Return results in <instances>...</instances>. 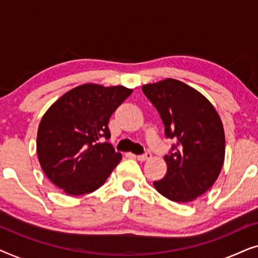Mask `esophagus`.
<instances>
[{"label":"esophagus","mask_w":258,"mask_h":258,"mask_svg":"<svg viewBox=\"0 0 258 258\" xmlns=\"http://www.w3.org/2000/svg\"><path fill=\"white\" fill-rule=\"evenodd\" d=\"M150 158H151V153H150V151H146V153H144V154L139 155V156H137V160L141 161V162L150 160Z\"/></svg>","instance_id":"obj_1"}]
</instances>
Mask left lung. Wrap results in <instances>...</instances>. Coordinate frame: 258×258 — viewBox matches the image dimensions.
<instances>
[{"instance_id": "8db88e82", "label": "left lung", "mask_w": 258, "mask_h": 258, "mask_svg": "<svg viewBox=\"0 0 258 258\" xmlns=\"http://www.w3.org/2000/svg\"><path fill=\"white\" fill-rule=\"evenodd\" d=\"M160 114L167 139L168 171L155 188L174 202H191L216 181L224 162V130L213 104L181 81L167 79L142 87Z\"/></svg>"}]
</instances>
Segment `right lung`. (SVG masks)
<instances>
[{"mask_svg":"<svg viewBox=\"0 0 258 258\" xmlns=\"http://www.w3.org/2000/svg\"><path fill=\"white\" fill-rule=\"evenodd\" d=\"M133 93L122 86L83 84L59 97L41 119L37 156L44 174L68 195L93 192L122 160L110 139L109 118Z\"/></svg>","mask_w":258,"mask_h":258,"instance_id":"obj_1","label":"right lung"}]
</instances>
